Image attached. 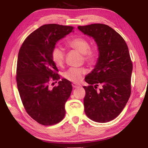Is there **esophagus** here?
Instances as JSON below:
<instances>
[{
	"mask_svg": "<svg viewBox=\"0 0 148 148\" xmlns=\"http://www.w3.org/2000/svg\"><path fill=\"white\" fill-rule=\"evenodd\" d=\"M72 86L73 88H78V87H79V85H77V84H76V83H72Z\"/></svg>",
	"mask_w": 148,
	"mask_h": 148,
	"instance_id": "1",
	"label": "esophagus"
}]
</instances>
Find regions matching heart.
Here are the masks:
<instances>
[{
    "label": "heart",
    "mask_w": 148,
    "mask_h": 148,
    "mask_svg": "<svg viewBox=\"0 0 148 148\" xmlns=\"http://www.w3.org/2000/svg\"><path fill=\"white\" fill-rule=\"evenodd\" d=\"M71 48L77 50L84 55V60L92 64L95 60L97 56L96 50L90 49V45L88 40L82 37H78L72 39L68 42ZM65 51L60 46H56L51 51V58L53 62L60 67L64 64L65 60ZM86 70L84 68L71 67L66 71L64 76L66 79L74 83L80 81L85 74Z\"/></svg>",
    "instance_id": "obj_1"
}]
</instances>
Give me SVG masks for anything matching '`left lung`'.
<instances>
[{
	"instance_id": "1",
	"label": "left lung",
	"mask_w": 148,
	"mask_h": 148,
	"mask_svg": "<svg viewBox=\"0 0 148 148\" xmlns=\"http://www.w3.org/2000/svg\"><path fill=\"white\" fill-rule=\"evenodd\" d=\"M84 35L93 37L99 57L93 70L87 75L83 86L84 112L92 120L106 123L120 114L131 93L133 65L125 40L108 25L95 23L77 27ZM99 84L102 88L97 91Z\"/></svg>"
}]
</instances>
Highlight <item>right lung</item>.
Segmentation results:
<instances>
[{
	"instance_id": "obj_1",
	"label": "right lung",
	"mask_w": 148,
	"mask_h": 148,
	"mask_svg": "<svg viewBox=\"0 0 148 148\" xmlns=\"http://www.w3.org/2000/svg\"><path fill=\"white\" fill-rule=\"evenodd\" d=\"M72 32L71 26L45 25L27 37L19 51L18 90L27 112L39 124L55 125L65 116V104L72 86L71 81L62 79L57 86L49 88L50 81L60 79L51 51L59 40Z\"/></svg>"
}]
</instances>
